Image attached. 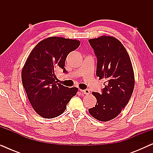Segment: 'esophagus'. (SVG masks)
Segmentation results:
<instances>
[{"mask_svg": "<svg viewBox=\"0 0 153 153\" xmlns=\"http://www.w3.org/2000/svg\"><path fill=\"white\" fill-rule=\"evenodd\" d=\"M80 91L83 94H85V95H88L90 94V91L88 89H85V90H80Z\"/></svg>", "mask_w": 153, "mask_h": 153, "instance_id": "esophagus-1", "label": "esophagus"}]
</instances>
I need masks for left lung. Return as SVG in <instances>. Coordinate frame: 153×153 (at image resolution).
Wrapping results in <instances>:
<instances>
[{"label":"left lung","instance_id":"8db88e82","mask_svg":"<svg viewBox=\"0 0 153 153\" xmlns=\"http://www.w3.org/2000/svg\"><path fill=\"white\" fill-rule=\"evenodd\" d=\"M88 41L97 58L96 75L106 79L101 94L92 93L97 103L88 111L93 118L106 122L118 116L128 103L134 88V73L126 49L116 37L102 35Z\"/></svg>","mask_w":153,"mask_h":153}]
</instances>
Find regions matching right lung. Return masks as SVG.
<instances>
[{"mask_svg": "<svg viewBox=\"0 0 153 153\" xmlns=\"http://www.w3.org/2000/svg\"><path fill=\"white\" fill-rule=\"evenodd\" d=\"M79 45L76 39L49 37L39 42L29 54L22 71L23 86L33 109L42 118L61 115L76 95L78 88L58 83L54 72L60 68L66 72L67 56Z\"/></svg>", "mask_w": 153, "mask_h": 153, "instance_id": "right-lung-1", "label": "right lung"}]
</instances>
